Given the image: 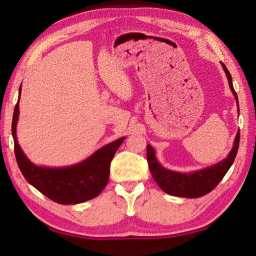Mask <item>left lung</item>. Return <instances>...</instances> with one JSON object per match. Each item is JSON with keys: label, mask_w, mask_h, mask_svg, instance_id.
Returning <instances> with one entry per match:
<instances>
[{"label": "left lung", "mask_w": 256, "mask_h": 256, "mask_svg": "<svg viewBox=\"0 0 256 256\" xmlns=\"http://www.w3.org/2000/svg\"><path fill=\"white\" fill-rule=\"evenodd\" d=\"M224 67L228 81H229L230 89L236 96V100L238 106V96L234 91L232 84V77L226 69L224 64H222ZM238 142H240V132H238L234 145L228 155L226 160H221L218 164H216L211 167L204 168V170H197L194 172H177L172 170H168L166 168L162 167L158 160L155 157V150L152 146L148 145V162L150 170L152 172L154 180L157 184L164 190L166 194H170L172 196H177V197H184V198H198L201 196H204L209 194L211 190H214L216 184H218L222 178L224 177L226 172L233 164L236 160V156L238 148Z\"/></svg>", "instance_id": "1"}]
</instances>
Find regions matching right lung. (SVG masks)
<instances>
[{
  "label": "right lung",
  "instance_id": "right-lung-1",
  "mask_svg": "<svg viewBox=\"0 0 256 256\" xmlns=\"http://www.w3.org/2000/svg\"><path fill=\"white\" fill-rule=\"evenodd\" d=\"M16 103L12 121V135L16 162L25 179L47 198L62 204H76L96 198L106 188L110 175V164L116 150L125 138L103 146L84 162L62 168L36 166L27 158L16 138L18 121V102Z\"/></svg>",
  "mask_w": 256,
  "mask_h": 256
}]
</instances>
